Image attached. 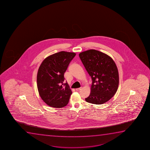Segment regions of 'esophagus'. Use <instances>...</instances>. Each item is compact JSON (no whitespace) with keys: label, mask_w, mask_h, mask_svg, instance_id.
Segmentation results:
<instances>
[{"label":"esophagus","mask_w":150,"mask_h":150,"mask_svg":"<svg viewBox=\"0 0 150 150\" xmlns=\"http://www.w3.org/2000/svg\"><path fill=\"white\" fill-rule=\"evenodd\" d=\"M81 87H80V88H76V89H75V90H76V91H79V90H80V89H81Z\"/></svg>","instance_id":"1"}]
</instances>
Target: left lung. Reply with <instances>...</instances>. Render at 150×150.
Returning a JSON list of instances; mask_svg holds the SVG:
<instances>
[{"label": "left lung", "instance_id": "8db88e82", "mask_svg": "<svg viewBox=\"0 0 150 150\" xmlns=\"http://www.w3.org/2000/svg\"><path fill=\"white\" fill-rule=\"evenodd\" d=\"M92 84L86 102L95 105L105 103L115 94L119 84V74L112 58L95 50H89L79 54Z\"/></svg>", "mask_w": 150, "mask_h": 150}]
</instances>
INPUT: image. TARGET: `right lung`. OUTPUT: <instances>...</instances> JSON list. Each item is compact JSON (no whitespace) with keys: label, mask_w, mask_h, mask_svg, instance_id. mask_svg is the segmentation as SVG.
<instances>
[{"label":"right lung","mask_w":150,"mask_h":150,"mask_svg":"<svg viewBox=\"0 0 150 150\" xmlns=\"http://www.w3.org/2000/svg\"><path fill=\"white\" fill-rule=\"evenodd\" d=\"M76 54L61 51L48 56L39 67L37 88L42 100L50 107L61 108L68 105L72 92L64 74Z\"/></svg>","instance_id":"right-lung-1"}]
</instances>
